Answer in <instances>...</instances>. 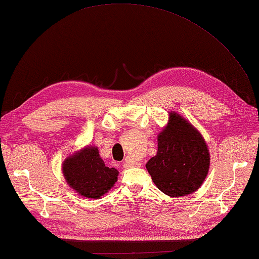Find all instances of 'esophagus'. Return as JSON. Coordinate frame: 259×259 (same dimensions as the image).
I'll return each mask as SVG.
<instances>
[{"label":"esophagus","instance_id":"34e87169","mask_svg":"<svg viewBox=\"0 0 259 259\" xmlns=\"http://www.w3.org/2000/svg\"><path fill=\"white\" fill-rule=\"evenodd\" d=\"M135 165H137V163H131V162H129V161L123 162V167H125V169H129V167H132Z\"/></svg>","mask_w":259,"mask_h":259}]
</instances>
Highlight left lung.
Masks as SVG:
<instances>
[{
  "label": "left lung",
  "mask_w": 259,
  "mask_h": 259,
  "mask_svg": "<svg viewBox=\"0 0 259 259\" xmlns=\"http://www.w3.org/2000/svg\"><path fill=\"white\" fill-rule=\"evenodd\" d=\"M209 151L201 132L176 111L158 135L157 154L146 167L164 194L179 197L201 188L209 169Z\"/></svg>",
  "instance_id": "1"
}]
</instances>
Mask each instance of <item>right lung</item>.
<instances>
[{
	"label": "right lung",
	"instance_id": "add662e5",
	"mask_svg": "<svg viewBox=\"0 0 259 259\" xmlns=\"http://www.w3.org/2000/svg\"><path fill=\"white\" fill-rule=\"evenodd\" d=\"M62 171L70 188L88 198H100L108 193L119 174L115 167L105 165L96 146H86L68 155L63 161Z\"/></svg>",
	"mask_w": 259,
	"mask_h": 259
}]
</instances>
